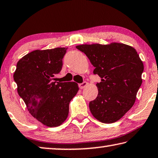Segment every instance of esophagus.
Instances as JSON below:
<instances>
[{
  "label": "esophagus",
  "mask_w": 158,
  "mask_h": 158,
  "mask_svg": "<svg viewBox=\"0 0 158 158\" xmlns=\"http://www.w3.org/2000/svg\"><path fill=\"white\" fill-rule=\"evenodd\" d=\"M87 85H88V83H87L86 81H84L83 83L79 84V88L81 89H83L85 88V87L87 86Z\"/></svg>",
  "instance_id": "esophagus-1"
}]
</instances>
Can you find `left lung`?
Wrapping results in <instances>:
<instances>
[{
	"instance_id": "left-lung-1",
	"label": "left lung",
	"mask_w": 158,
	"mask_h": 158,
	"mask_svg": "<svg viewBox=\"0 0 158 158\" xmlns=\"http://www.w3.org/2000/svg\"><path fill=\"white\" fill-rule=\"evenodd\" d=\"M95 67L94 74L101 78L97 83L98 94L89 102L95 118L102 123H113L134 106L142 84L143 64L136 49L128 45L84 44L77 46Z\"/></svg>"
}]
</instances>
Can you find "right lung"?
Masks as SVG:
<instances>
[{
  "label": "right lung",
  "mask_w": 158,
  "mask_h": 158,
  "mask_svg": "<svg viewBox=\"0 0 158 158\" xmlns=\"http://www.w3.org/2000/svg\"><path fill=\"white\" fill-rule=\"evenodd\" d=\"M67 48L36 50L17 62L13 77L17 92L32 116L47 127L65 121L69 104L79 91L75 82L54 81L61 71Z\"/></svg>",
  "instance_id": "obj_1"
}]
</instances>
